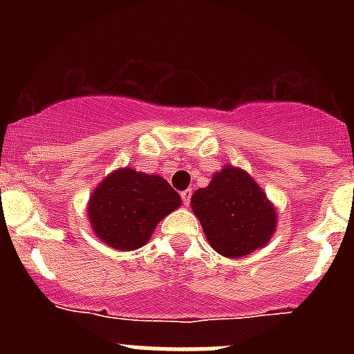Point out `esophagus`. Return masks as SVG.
Returning <instances> with one entry per match:
<instances>
[{
  "label": "esophagus",
  "instance_id": "esophagus-1",
  "mask_svg": "<svg viewBox=\"0 0 354 354\" xmlns=\"http://www.w3.org/2000/svg\"><path fill=\"white\" fill-rule=\"evenodd\" d=\"M180 198H183L184 205H189V200H192V189H186V192L180 193Z\"/></svg>",
  "mask_w": 354,
  "mask_h": 354
}]
</instances>
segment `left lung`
I'll list each match as a JSON object with an SVG mask.
<instances>
[{"mask_svg": "<svg viewBox=\"0 0 354 354\" xmlns=\"http://www.w3.org/2000/svg\"><path fill=\"white\" fill-rule=\"evenodd\" d=\"M192 209L209 245L228 259L262 248L277 230L273 202L248 171L232 165H225L207 186L193 193Z\"/></svg>", "mask_w": 354, "mask_h": 354, "instance_id": "left-lung-1", "label": "left lung"}]
</instances>
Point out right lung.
I'll return each instance as SVG.
<instances>
[{
    "label": "right lung",
    "instance_id": "add662e5",
    "mask_svg": "<svg viewBox=\"0 0 354 354\" xmlns=\"http://www.w3.org/2000/svg\"><path fill=\"white\" fill-rule=\"evenodd\" d=\"M180 204L179 193L162 177L126 167L99 183L86 212L93 234L104 245L131 252L147 245L159 221Z\"/></svg>",
    "mask_w": 354,
    "mask_h": 354
}]
</instances>
